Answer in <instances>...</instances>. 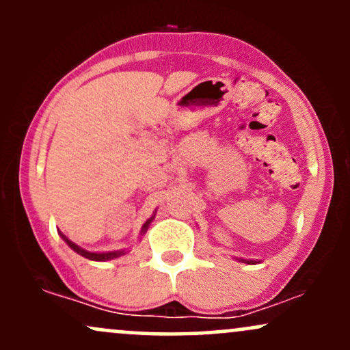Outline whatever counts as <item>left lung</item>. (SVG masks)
<instances>
[{
	"instance_id": "left-lung-1",
	"label": "left lung",
	"mask_w": 350,
	"mask_h": 350,
	"mask_svg": "<svg viewBox=\"0 0 350 350\" xmlns=\"http://www.w3.org/2000/svg\"><path fill=\"white\" fill-rule=\"evenodd\" d=\"M248 263H253V262H248Z\"/></svg>"
}]
</instances>
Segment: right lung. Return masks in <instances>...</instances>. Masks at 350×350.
Returning <instances> with one entry per match:
<instances>
[{"label": "right lung", "mask_w": 350, "mask_h": 350, "mask_svg": "<svg viewBox=\"0 0 350 350\" xmlns=\"http://www.w3.org/2000/svg\"><path fill=\"white\" fill-rule=\"evenodd\" d=\"M151 220H152V217H151V219L146 220V224H144V226H143L142 232H146V230H148V227H150ZM62 237H64V235H62ZM64 240H66L67 245H69L72 250L77 252L79 255L85 256V258H88V260H95V262H105V260H111V258H116V256H120V255H124V252H108V253H92V252H85V250H83V248H80V247H77V245H75V243H72L70 240H67L66 237H64Z\"/></svg>", "instance_id": "add662e5"}]
</instances>
